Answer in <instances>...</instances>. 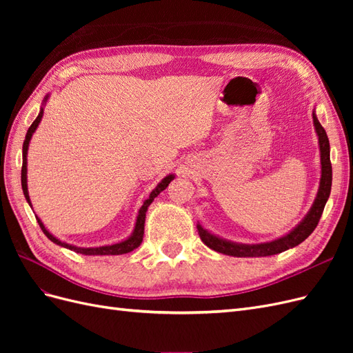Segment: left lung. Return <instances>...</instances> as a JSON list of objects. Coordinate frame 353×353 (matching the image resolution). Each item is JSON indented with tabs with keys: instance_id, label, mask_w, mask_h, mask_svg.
<instances>
[{
	"instance_id": "left-lung-1",
	"label": "left lung",
	"mask_w": 353,
	"mask_h": 353,
	"mask_svg": "<svg viewBox=\"0 0 353 353\" xmlns=\"http://www.w3.org/2000/svg\"><path fill=\"white\" fill-rule=\"evenodd\" d=\"M314 116V125L318 134V141H319V150H321V183H319V190L316 199L314 201V205L309 210L305 219L299 223V225L287 236L274 240L270 243H262V244H236L227 240L218 239L215 236H212L210 232L206 230H203L201 225H197L199 230V236L201 241L205 243L208 248L212 250L223 253V254H230V256H237V258H244V256H249V258H253V256H271L281 253L287 249H292L294 245L301 244L305 241L314 230L316 228L319 219H321V215L324 212V206L330 197V191H331V179H333V170H331V162H330V143H328V137L327 132L323 128V125L319 123L316 119L315 113Z\"/></svg>"
}]
</instances>
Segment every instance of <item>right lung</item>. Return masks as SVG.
Here are the masks:
<instances>
[{
    "label": "right lung",
    "mask_w": 353,
    "mask_h": 353,
    "mask_svg": "<svg viewBox=\"0 0 353 353\" xmlns=\"http://www.w3.org/2000/svg\"><path fill=\"white\" fill-rule=\"evenodd\" d=\"M41 117H42V109H41V112H39L37 119H35L34 122H32V125L29 126V130H28V132H26V138H25V141H23L22 188H23V194H25V197H26L29 205H30V200H29L28 184H26V160H28V159H26V154H28V147H29V141H30V138H32V134L35 132L38 123L41 122ZM172 179H174V175H168L165 179H162V183H160V184L152 191L150 197H148V199L143 203V206H141L140 212H138L134 234H132V236H131L130 239L122 241V243L112 244V245H101V248H88V249H85V248H77V245H70V244H66V243H61V241L57 240L56 237H52L51 234L46 230V227L42 225L41 219L37 218V221H38V223H39V227H41L42 232H44L46 236H47L52 243H56V244H59V245H63V248H66V249L74 250L77 253H82V254H125V253H130V252H132L134 249H137L138 245H140L141 241H143V236H144V222H145V212H147L148 206L152 205V201L154 200V197H157V194L162 193V191L169 185V183H170V181H172Z\"/></svg>",
    "instance_id": "right-lung-1"
}]
</instances>
